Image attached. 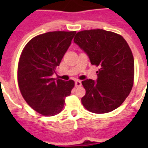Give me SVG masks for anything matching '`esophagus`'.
Listing matches in <instances>:
<instances>
[{
	"label": "esophagus",
	"instance_id": "34e87169",
	"mask_svg": "<svg viewBox=\"0 0 148 148\" xmlns=\"http://www.w3.org/2000/svg\"><path fill=\"white\" fill-rule=\"evenodd\" d=\"M81 86V81H79V80H76L75 81V87L76 88H79Z\"/></svg>",
	"mask_w": 148,
	"mask_h": 148
}]
</instances>
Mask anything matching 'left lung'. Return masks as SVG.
I'll use <instances>...</instances> for the list:
<instances>
[{
  "label": "left lung",
  "instance_id": "8db88e82",
  "mask_svg": "<svg viewBox=\"0 0 148 148\" xmlns=\"http://www.w3.org/2000/svg\"><path fill=\"white\" fill-rule=\"evenodd\" d=\"M74 42L87 53L91 64L99 67L96 81H82L86 90L81 98L83 106L95 114L117 109L134 84V61L127 41L116 33L95 29L77 33Z\"/></svg>",
  "mask_w": 148,
  "mask_h": 148
}]
</instances>
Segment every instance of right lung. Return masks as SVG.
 Returning <instances> with one entry per match:
<instances>
[{
    "label": "right lung",
    "instance_id": "1",
    "mask_svg": "<svg viewBox=\"0 0 148 148\" xmlns=\"http://www.w3.org/2000/svg\"><path fill=\"white\" fill-rule=\"evenodd\" d=\"M76 31H53L34 37L20 57L17 81L28 105L45 116L59 114L74 81L52 78Z\"/></svg>",
    "mask_w": 148,
    "mask_h": 148
}]
</instances>
